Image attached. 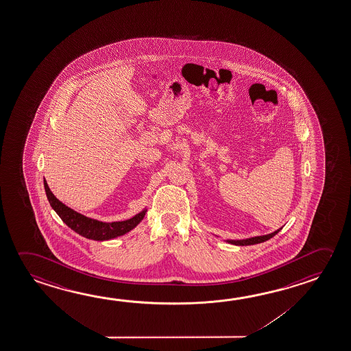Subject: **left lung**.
I'll return each mask as SVG.
<instances>
[{"instance_id": "1", "label": "left lung", "mask_w": 351, "mask_h": 351, "mask_svg": "<svg viewBox=\"0 0 351 351\" xmlns=\"http://www.w3.org/2000/svg\"><path fill=\"white\" fill-rule=\"evenodd\" d=\"M282 229V228H280ZM280 229H278V230L273 231V232H270V234H267V235H261V236H254V237H248V239H243V240H225V241L228 242V243H231V245H235V246H248V245H256V243H261V242L267 241V240H269L271 239L273 236H276Z\"/></svg>"}]
</instances>
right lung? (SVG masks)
Here are the masks:
<instances>
[{
  "label": "right lung",
  "mask_w": 351,
  "mask_h": 351,
  "mask_svg": "<svg viewBox=\"0 0 351 351\" xmlns=\"http://www.w3.org/2000/svg\"><path fill=\"white\" fill-rule=\"evenodd\" d=\"M44 187L47 192V199L52 209L58 213V217L62 219L64 224L80 235L94 240V241H108L119 236L125 235L133 230L142 221L147 207L137 213L132 218L121 221H100L97 219L89 218L81 213L75 212L72 208L67 207L62 202L58 201L47 186V180L44 178Z\"/></svg>",
  "instance_id": "obj_1"
}]
</instances>
